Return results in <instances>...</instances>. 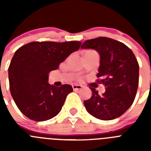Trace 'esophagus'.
<instances>
[{"label":"esophagus","instance_id":"esophagus-1","mask_svg":"<svg viewBox=\"0 0 151 151\" xmlns=\"http://www.w3.org/2000/svg\"><path fill=\"white\" fill-rule=\"evenodd\" d=\"M73 88L74 91H78L82 88V86L81 85H73Z\"/></svg>","mask_w":151,"mask_h":151}]
</instances>
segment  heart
Instances as JSON below:
<instances>
[{"instance_id":"obj_1","label":"heart","mask_w":151,"mask_h":151,"mask_svg":"<svg viewBox=\"0 0 151 151\" xmlns=\"http://www.w3.org/2000/svg\"><path fill=\"white\" fill-rule=\"evenodd\" d=\"M88 51H91V50H88ZM88 51H86V52H88Z\"/></svg>"}]
</instances>
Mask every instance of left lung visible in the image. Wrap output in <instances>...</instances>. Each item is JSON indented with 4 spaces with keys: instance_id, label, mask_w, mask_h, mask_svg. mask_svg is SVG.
Wrapping results in <instances>:
<instances>
[{
    "instance_id": "8db88e82",
    "label": "left lung",
    "mask_w": 151,
    "mask_h": 151,
    "mask_svg": "<svg viewBox=\"0 0 151 151\" xmlns=\"http://www.w3.org/2000/svg\"><path fill=\"white\" fill-rule=\"evenodd\" d=\"M81 47L94 49L100 54L97 82L104 85L102 95L90 88L92 96L84 101L91 115L101 120L122 116L132 106L138 87L139 65L131 49L110 38L99 37L85 41Z\"/></svg>"
}]
</instances>
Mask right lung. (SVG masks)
Listing matches in <instances>:
<instances>
[{
    "label": "right lung",
    "instance_id": "right-lung-1",
    "mask_svg": "<svg viewBox=\"0 0 151 151\" xmlns=\"http://www.w3.org/2000/svg\"><path fill=\"white\" fill-rule=\"evenodd\" d=\"M81 44L80 41H33L15 52L8 69L10 90L17 107L26 116L41 122L60 113L73 87L50 85L48 74L78 50Z\"/></svg>",
    "mask_w": 151,
    "mask_h": 151
}]
</instances>
